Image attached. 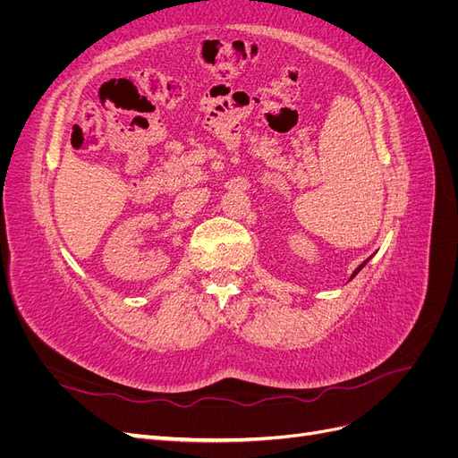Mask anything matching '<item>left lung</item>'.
<instances>
[{
	"mask_svg": "<svg viewBox=\"0 0 458 458\" xmlns=\"http://www.w3.org/2000/svg\"><path fill=\"white\" fill-rule=\"evenodd\" d=\"M369 259H370V258H369ZM369 259H365V261H363V263H361V266H359V267H357V269H355V271H353V275H352V279H353V276H355V275H357V273H359V271H361V269H363V267H365V263H367V261H369Z\"/></svg>",
	"mask_w": 458,
	"mask_h": 458,
	"instance_id": "left-lung-1",
	"label": "left lung"
}]
</instances>
